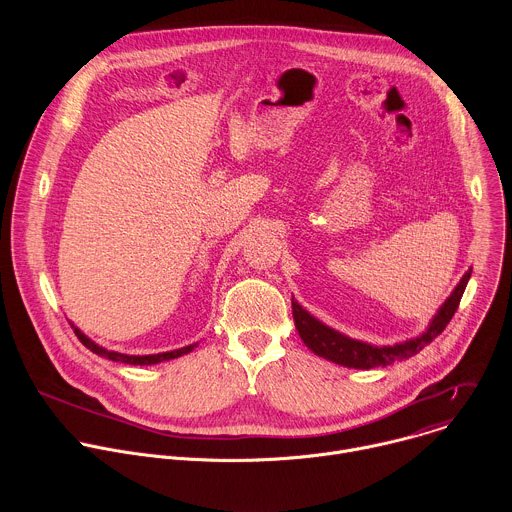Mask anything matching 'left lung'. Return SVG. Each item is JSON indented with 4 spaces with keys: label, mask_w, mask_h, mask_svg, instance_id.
Returning a JSON list of instances; mask_svg holds the SVG:
<instances>
[{
    "label": "left lung",
    "mask_w": 512,
    "mask_h": 512,
    "mask_svg": "<svg viewBox=\"0 0 512 512\" xmlns=\"http://www.w3.org/2000/svg\"><path fill=\"white\" fill-rule=\"evenodd\" d=\"M470 275H472V271L468 269L464 273V277L460 279V283L456 285V289L452 291V296L444 302V306L440 310H437V314L433 316V320L429 322V326L423 334H419L417 338L393 344V346H373L367 342L352 340V338L328 328L320 320H316L310 312H306L294 300H291V310H294V322H296L300 338L314 354H318L330 362L342 364V367H348V369L387 367V364H393L397 360H405V358L417 354L433 338H437L444 332V328L450 324L452 316L456 314V310L460 306V300H462V294L468 285Z\"/></svg>",
    "instance_id": "left-lung-1"
}]
</instances>
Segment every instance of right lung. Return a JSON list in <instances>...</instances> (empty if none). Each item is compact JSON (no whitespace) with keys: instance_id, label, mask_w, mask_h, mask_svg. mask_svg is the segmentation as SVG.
<instances>
[{"instance_id":"1","label":"right lung","mask_w":512,"mask_h":512,"mask_svg":"<svg viewBox=\"0 0 512 512\" xmlns=\"http://www.w3.org/2000/svg\"><path fill=\"white\" fill-rule=\"evenodd\" d=\"M70 326L75 328V334L79 336V340L95 354L99 356H105L113 362H125V364H139V367H143V364H158V362H164V360H172V358H178L182 354H188L194 350L196 344H190V346H184V348H178V350H170V352H160V354H145V356H133V354H121V352H115V350H105L103 346L95 344L91 338H87L75 324L70 322Z\"/></svg>"}]
</instances>
